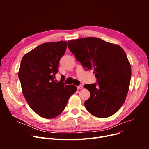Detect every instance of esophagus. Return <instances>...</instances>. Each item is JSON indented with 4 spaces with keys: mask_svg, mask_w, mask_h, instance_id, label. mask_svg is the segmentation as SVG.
<instances>
[{
    "mask_svg": "<svg viewBox=\"0 0 149 149\" xmlns=\"http://www.w3.org/2000/svg\"><path fill=\"white\" fill-rule=\"evenodd\" d=\"M83 88V86H81V85H79V86H77V89H82Z\"/></svg>",
    "mask_w": 149,
    "mask_h": 149,
    "instance_id": "obj_1",
    "label": "esophagus"
}]
</instances>
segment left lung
I'll return each mask as SVG.
<instances>
[{"instance_id":"8db88e82","label":"left lung","mask_w":149,"mask_h":149,"mask_svg":"<svg viewBox=\"0 0 149 149\" xmlns=\"http://www.w3.org/2000/svg\"><path fill=\"white\" fill-rule=\"evenodd\" d=\"M68 47L86 69L94 70L97 83L86 84L90 97L86 109L100 118L114 114L123 105L129 91L131 67L118 45L95 37L70 40Z\"/></svg>"}]
</instances>
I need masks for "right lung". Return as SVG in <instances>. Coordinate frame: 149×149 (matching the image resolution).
Returning <instances> with one entry per match:
<instances>
[{
	"instance_id": "obj_1",
	"label": "right lung",
	"mask_w": 149,
	"mask_h": 149,
	"mask_svg": "<svg viewBox=\"0 0 149 149\" xmlns=\"http://www.w3.org/2000/svg\"><path fill=\"white\" fill-rule=\"evenodd\" d=\"M66 47L65 41L43 43L26 53L20 63L18 75L22 93L31 109L43 118L60 115L77 89L55 80Z\"/></svg>"
}]
</instances>
